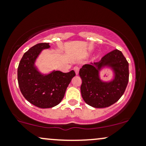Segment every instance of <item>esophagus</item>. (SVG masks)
Masks as SVG:
<instances>
[{"label":"esophagus","instance_id":"esophagus-1","mask_svg":"<svg viewBox=\"0 0 146 146\" xmlns=\"http://www.w3.org/2000/svg\"><path fill=\"white\" fill-rule=\"evenodd\" d=\"M79 70H80V68H79L78 66H75V67H74V71H75V74H76V75H78Z\"/></svg>","mask_w":146,"mask_h":146}]
</instances>
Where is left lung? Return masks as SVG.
<instances>
[{
	"instance_id": "1",
	"label": "left lung",
	"mask_w": 146,
	"mask_h": 146,
	"mask_svg": "<svg viewBox=\"0 0 146 146\" xmlns=\"http://www.w3.org/2000/svg\"><path fill=\"white\" fill-rule=\"evenodd\" d=\"M105 66H110L115 72V78L109 83L102 82L98 77V71ZM79 74L84 102L94 108H106L117 102L124 93L129 80L128 62L121 51L115 49L99 62L83 65Z\"/></svg>"
}]
</instances>
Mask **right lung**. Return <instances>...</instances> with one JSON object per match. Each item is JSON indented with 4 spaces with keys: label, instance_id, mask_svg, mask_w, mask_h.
Wrapping results in <instances>:
<instances>
[{
    "label": "right lung",
    "instance_id": "add662e5",
    "mask_svg": "<svg viewBox=\"0 0 146 146\" xmlns=\"http://www.w3.org/2000/svg\"><path fill=\"white\" fill-rule=\"evenodd\" d=\"M48 43H39L25 52L18 67V82L22 94L28 102L38 108H48L61 102L66 88L75 75L56 71L44 75L38 71L34 64L42 50L49 48Z\"/></svg>",
    "mask_w": 146,
    "mask_h": 146
}]
</instances>
